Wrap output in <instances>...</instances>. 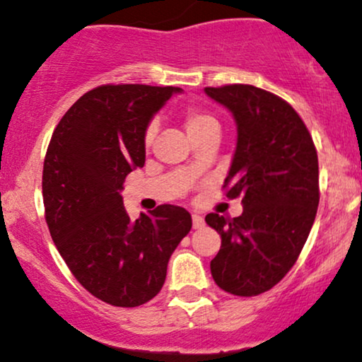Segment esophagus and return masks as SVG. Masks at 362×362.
Listing matches in <instances>:
<instances>
[{"mask_svg": "<svg viewBox=\"0 0 362 362\" xmlns=\"http://www.w3.org/2000/svg\"><path fill=\"white\" fill-rule=\"evenodd\" d=\"M192 226L195 228V230H199V228L204 226V218L199 214H192Z\"/></svg>", "mask_w": 362, "mask_h": 362, "instance_id": "obj_1", "label": "esophagus"}]
</instances>
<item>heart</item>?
I'll return each instance as SVG.
<instances>
[{
  "instance_id": "1",
  "label": "heart",
  "mask_w": 362,
  "mask_h": 362,
  "mask_svg": "<svg viewBox=\"0 0 362 362\" xmlns=\"http://www.w3.org/2000/svg\"><path fill=\"white\" fill-rule=\"evenodd\" d=\"M184 124L187 132H189L190 138H197V136L204 134L207 131H219V122L218 119L214 117L211 112H207L206 109H201V107H189L184 112ZM156 134V124L151 122L146 127L143 136V143L144 148L151 146L153 139H155Z\"/></svg>"
}]
</instances>
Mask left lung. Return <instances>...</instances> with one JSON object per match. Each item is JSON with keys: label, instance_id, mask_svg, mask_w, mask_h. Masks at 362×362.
I'll return each mask as SVG.
<instances>
[{"label": "left lung", "instance_id": "8db88e82", "mask_svg": "<svg viewBox=\"0 0 362 362\" xmlns=\"http://www.w3.org/2000/svg\"><path fill=\"white\" fill-rule=\"evenodd\" d=\"M204 91L231 110L238 126L223 189L243 204L238 218L206 216L221 235L211 274L226 293L259 296L296 264L313 226L320 201L317 148L298 112L271 91L252 85Z\"/></svg>", "mask_w": 362, "mask_h": 362}]
</instances>
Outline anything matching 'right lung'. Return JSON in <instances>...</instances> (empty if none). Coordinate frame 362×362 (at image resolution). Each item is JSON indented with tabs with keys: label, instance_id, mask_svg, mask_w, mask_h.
Segmentation results:
<instances>
[{
	"label": "right lung",
	"instance_id": "1",
	"mask_svg": "<svg viewBox=\"0 0 362 362\" xmlns=\"http://www.w3.org/2000/svg\"><path fill=\"white\" fill-rule=\"evenodd\" d=\"M175 86L102 85L62 115L42 172L45 221L66 265L95 298L134 308L156 296L177 245L192 228L184 207L161 204L132 221L122 184L146 158L143 136Z\"/></svg>",
	"mask_w": 362,
	"mask_h": 362
}]
</instances>
